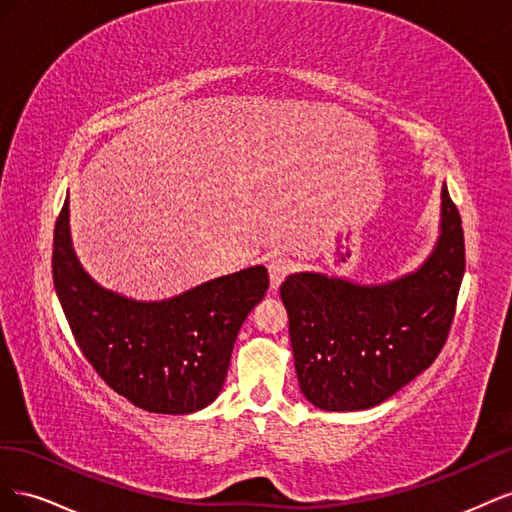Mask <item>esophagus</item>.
I'll list each match as a JSON object with an SVG mask.
<instances>
[{"mask_svg":"<svg viewBox=\"0 0 512 512\" xmlns=\"http://www.w3.org/2000/svg\"><path fill=\"white\" fill-rule=\"evenodd\" d=\"M288 273H290V262L286 258H273L269 262V280H271V290L273 292L282 286V282L286 280Z\"/></svg>","mask_w":512,"mask_h":512,"instance_id":"obj_1","label":"esophagus"}]
</instances>
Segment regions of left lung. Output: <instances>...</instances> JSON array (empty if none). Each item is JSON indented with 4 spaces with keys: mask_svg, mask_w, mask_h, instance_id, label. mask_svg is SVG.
I'll use <instances>...</instances> for the list:
<instances>
[{
    "mask_svg": "<svg viewBox=\"0 0 512 512\" xmlns=\"http://www.w3.org/2000/svg\"><path fill=\"white\" fill-rule=\"evenodd\" d=\"M463 271L461 218L444 183L440 237L414 273L371 286L322 273L288 275L280 294L309 404L367 410L425 371L451 331Z\"/></svg>",
    "mask_w": 512,
    "mask_h": 512,
    "instance_id": "8db88e82",
    "label": "left lung"
}]
</instances>
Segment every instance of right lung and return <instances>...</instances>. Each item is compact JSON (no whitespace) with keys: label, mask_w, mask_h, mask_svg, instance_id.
Returning a JSON list of instances; mask_svg holds the SVG:
<instances>
[{"label":"right lung","mask_w":512,"mask_h":512,"mask_svg":"<svg viewBox=\"0 0 512 512\" xmlns=\"http://www.w3.org/2000/svg\"><path fill=\"white\" fill-rule=\"evenodd\" d=\"M70 203L55 224L53 284L72 335L98 376L136 408L192 414L220 395L243 320L265 297L262 265L166 301H134L96 284L70 241Z\"/></svg>","instance_id":"add662e5"}]
</instances>
